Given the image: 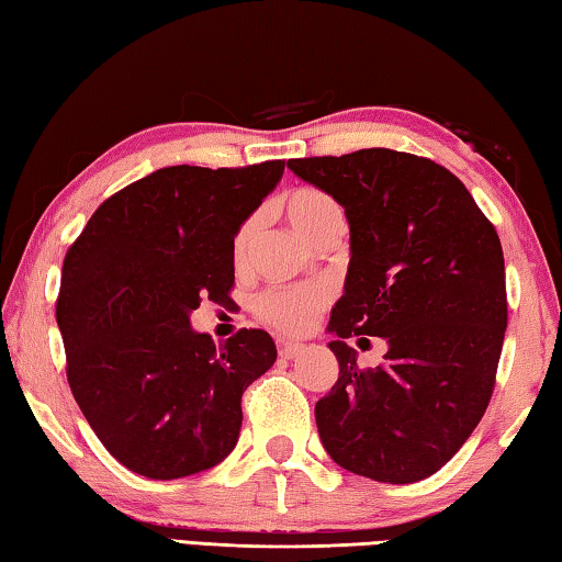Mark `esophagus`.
I'll return each instance as SVG.
<instances>
[{
	"mask_svg": "<svg viewBox=\"0 0 562 562\" xmlns=\"http://www.w3.org/2000/svg\"><path fill=\"white\" fill-rule=\"evenodd\" d=\"M302 351H304V345H300V341H280V357L284 359L297 357Z\"/></svg>",
	"mask_w": 562,
	"mask_h": 562,
	"instance_id": "obj_1",
	"label": "esophagus"
}]
</instances>
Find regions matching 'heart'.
Here are the masks:
<instances>
[{
  "label": "heart",
  "instance_id": "obj_1",
  "mask_svg": "<svg viewBox=\"0 0 562 562\" xmlns=\"http://www.w3.org/2000/svg\"><path fill=\"white\" fill-rule=\"evenodd\" d=\"M282 213L294 233L304 240L317 245L327 235L345 231V213L339 203L329 193L319 188H294L282 198ZM255 233V217L237 227L233 252L235 258H243L250 237ZM329 292L325 288H312V284H300V288H270L255 297V315L272 329L284 331V335H302L315 325L319 312L327 307Z\"/></svg>",
  "mask_w": 562,
  "mask_h": 562
}]
</instances>
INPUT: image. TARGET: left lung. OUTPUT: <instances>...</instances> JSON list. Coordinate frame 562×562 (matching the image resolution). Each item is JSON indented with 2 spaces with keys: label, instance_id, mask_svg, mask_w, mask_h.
Masks as SVG:
<instances>
[{
  "label": "left lung",
  "instance_id": "8db88e82",
  "mask_svg": "<svg viewBox=\"0 0 562 562\" xmlns=\"http://www.w3.org/2000/svg\"><path fill=\"white\" fill-rule=\"evenodd\" d=\"M345 207L351 260L329 317L339 379L315 406L331 461L382 483L429 479L486 414L508 325L493 223L451 170L392 148L292 158ZM384 336L359 370L349 336Z\"/></svg>",
  "mask_w": 562,
  "mask_h": 562
}]
</instances>
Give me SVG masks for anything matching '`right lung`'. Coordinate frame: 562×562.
I'll return each instance as SVG.
<instances>
[{
    "label": "right lung",
    "instance_id": "obj_1",
    "mask_svg": "<svg viewBox=\"0 0 562 562\" xmlns=\"http://www.w3.org/2000/svg\"><path fill=\"white\" fill-rule=\"evenodd\" d=\"M282 170L284 160L160 168L106 198L66 252L56 300L66 379L128 471L183 479L235 449L243 392L278 349L265 329L215 349L190 312L231 300L235 233Z\"/></svg>",
    "mask_w": 562,
    "mask_h": 562
}]
</instances>
